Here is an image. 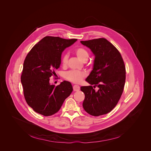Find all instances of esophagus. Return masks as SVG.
<instances>
[{"mask_svg": "<svg viewBox=\"0 0 151 151\" xmlns=\"http://www.w3.org/2000/svg\"><path fill=\"white\" fill-rule=\"evenodd\" d=\"M73 89H74V91H78L80 89V86H77V85H74L73 86Z\"/></svg>", "mask_w": 151, "mask_h": 151, "instance_id": "1", "label": "esophagus"}]
</instances>
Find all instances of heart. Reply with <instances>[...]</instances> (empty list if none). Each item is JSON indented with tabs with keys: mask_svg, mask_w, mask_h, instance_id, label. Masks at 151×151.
I'll use <instances>...</instances> for the list:
<instances>
[{
	"mask_svg": "<svg viewBox=\"0 0 151 151\" xmlns=\"http://www.w3.org/2000/svg\"><path fill=\"white\" fill-rule=\"evenodd\" d=\"M75 54L77 58L83 62H86L89 57L88 52L84 47H78L76 49ZM68 60V56L64 55L62 58V63L65 65L67 64ZM86 76V74L83 72H80L77 70H70L65 72V78L76 83H80L83 78Z\"/></svg>",
	"mask_w": 151,
	"mask_h": 151,
	"instance_id": "obj_1",
	"label": "heart"
}]
</instances>
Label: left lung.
I'll use <instances>...</instances> for the list:
<instances>
[{"label":"left lung","mask_w":151,"mask_h":151,"mask_svg":"<svg viewBox=\"0 0 151 151\" xmlns=\"http://www.w3.org/2000/svg\"><path fill=\"white\" fill-rule=\"evenodd\" d=\"M95 56L93 68L86 78L89 86H81L85 94L83 106L88 113L107 114L117 104L126 81V68L119 50L105 38L81 41ZM99 89L95 91L94 88Z\"/></svg>","instance_id":"obj_1"}]
</instances>
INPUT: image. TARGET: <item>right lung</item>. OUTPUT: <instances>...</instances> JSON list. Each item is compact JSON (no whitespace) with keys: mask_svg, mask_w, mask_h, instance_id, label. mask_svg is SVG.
Wrapping results in <instances>:
<instances>
[{"mask_svg":"<svg viewBox=\"0 0 151 151\" xmlns=\"http://www.w3.org/2000/svg\"><path fill=\"white\" fill-rule=\"evenodd\" d=\"M77 40L47 36L27 55L21 81L25 101L35 112L45 116L54 114L72 92L70 82L64 81L55 86L50 84L49 78L60 67L62 52Z\"/></svg>","mask_w":151,"mask_h":151,"instance_id":"obj_1","label":"right lung"}]
</instances>
